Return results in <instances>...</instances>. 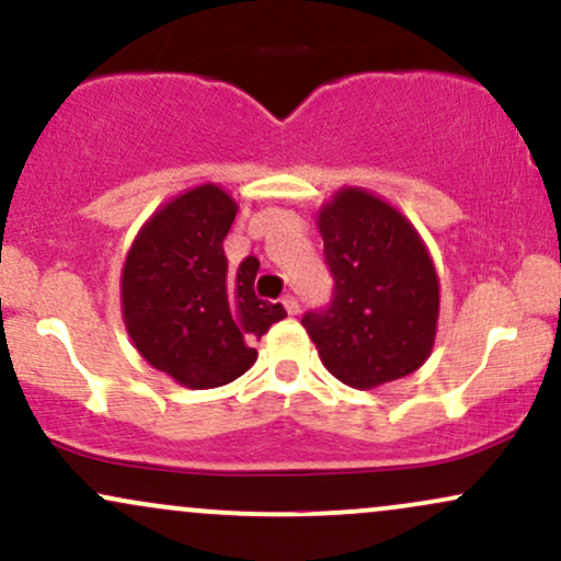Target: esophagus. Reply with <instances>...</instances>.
<instances>
[{"instance_id":"1","label":"esophagus","mask_w":561,"mask_h":561,"mask_svg":"<svg viewBox=\"0 0 561 561\" xmlns=\"http://www.w3.org/2000/svg\"><path fill=\"white\" fill-rule=\"evenodd\" d=\"M283 307H286L288 314H297L299 312V299L288 294V297H283Z\"/></svg>"}]
</instances>
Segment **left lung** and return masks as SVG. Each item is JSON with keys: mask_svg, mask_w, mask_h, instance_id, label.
Listing matches in <instances>:
<instances>
[{"mask_svg": "<svg viewBox=\"0 0 561 561\" xmlns=\"http://www.w3.org/2000/svg\"><path fill=\"white\" fill-rule=\"evenodd\" d=\"M333 275L325 310L301 318L339 381L374 389L426 363L439 314V280L424 241L374 193L342 187L318 214Z\"/></svg>", "mask_w": 561, "mask_h": 561, "instance_id": "1", "label": "left lung"}]
</instances>
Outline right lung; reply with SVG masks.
Masks as SVG:
<instances>
[{
	"label": "right lung",
	"mask_w": 561,
	"mask_h": 561,
	"mask_svg": "<svg viewBox=\"0 0 561 561\" xmlns=\"http://www.w3.org/2000/svg\"><path fill=\"white\" fill-rule=\"evenodd\" d=\"M236 211L222 187H193L142 225L124 262L127 333L145 360L182 387L236 381L256 360L251 344L286 318L254 294V256L228 273L222 241Z\"/></svg>",
	"instance_id": "1"
}]
</instances>
